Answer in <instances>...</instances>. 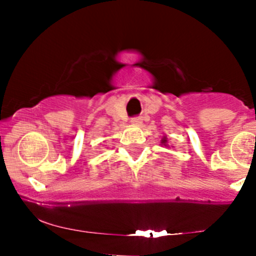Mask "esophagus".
Here are the masks:
<instances>
[{
	"label": "esophagus",
	"mask_w": 256,
	"mask_h": 256,
	"mask_svg": "<svg viewBox=\"0 0 256 256\" xmlns=\"http://www.w3.org/2000/svg\"><path fill=\"white\" fill-rule=\"evenodd\" d=\"M131 124H132V125H136V126H140L141 124H142V118H132V120H131Z\"/></svg>",
	"instance_id": "34e87169"
}]
</instances>
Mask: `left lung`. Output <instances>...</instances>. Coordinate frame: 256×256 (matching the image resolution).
<instances>
[{
  "instance_id": "1",
  "label": "left lung",
  "mask_w": 256,
  "mask_h": 256,
  "mask_svg": "<svg viewBox=\"0 0 256 256\" xmlns=\"http://www.w3.org/2000/svg\"><path fill=\"white\" fill-rule=\"evenodd\" d=\"M161 144H164V146H167V138H166V136H164V138H162V140H161Z\"/></svg>"
}]
</instances>
